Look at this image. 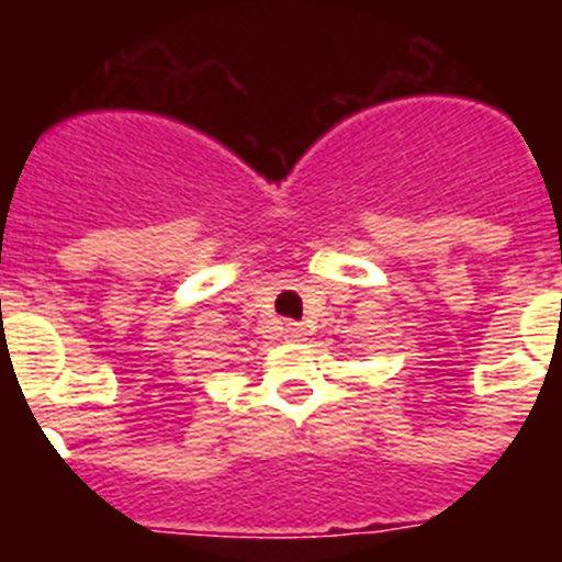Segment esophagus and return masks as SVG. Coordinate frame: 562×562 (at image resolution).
<instances>
[{
  "label": "esophagus",
  "mask_w": 562,
  "mask_h": 562,
  "mask_svg": "<svg viewBox=\"0 0 562 562\" xmlns=\"http://www.w3.org/2000/svg\"><path fill=\"white\" fill-rule=\"evenodd\" d=\"M284 337L286 340H304L306 337V329H304V324H284Z\"/></svg>",
  "instance_id": "esophagus-1"
}]
</instances>
